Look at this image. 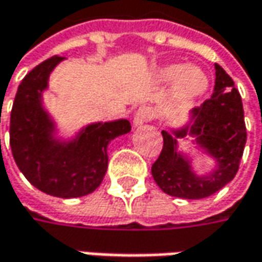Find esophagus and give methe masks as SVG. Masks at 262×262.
<instances>
[{"instance_id":"1","label":"esophagus","mask_w":262,"mask_h":262,"mask_svg":"<svg viewBox=\"0 0 262 262\" xmlns=\"http://www.w3.org/2000/svg\"><path fill=\"white\" fill-rule=\"evenodd\" d=\"M153 118V109L150 106H141L136 114H134V119H133V125L140 126L143 124L148 122Z\"/></svg>"}]
</instances>
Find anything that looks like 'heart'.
Returning <instances> with one entry per match:
<instances>
[{
  "mask_svg": "<svg viewBox=\"0 0 262 262\" xmlns=\"http://www.w3.org/2000/svg\"><path fill=\"white\" fill-rule=\"evenodd\" d=\"M159 78L166 83L179 81V93L185 99H194L198 96H203L208 89V77L200 70L198 67L182 66V64H173V66L163 67L159 71Z\"/></svg>",
  "mask_w": 262,
  "mask_h": 262,
  "instance_id": "obj_1",
  "label": "heart"
}]
</instances>
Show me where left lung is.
<instances>
[{"mask_svg":"<svg viewBox=\"0 0 262 262\" xmlns=\"http://www.w3.org/2000/svg\"><path fill=\"white\" fill-rule=\"evenodd\" d=\"M216 86L211 99L192 109L181 126L162 131L163 150L151 166V175L167 195L201 200L227 185L237 172L247 143L244 106L235 83L226 71L214 64ZM191 138L190 149L213 162L206 174L195 169V157L179 147Z\"/></svg>","mask_w":262,"mask_h":262,"instance_id":"obj_1","label":"left lung"}]
</instances>
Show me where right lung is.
<instances>
[{"mask_svg": "<svg viewBox=\"0 0 262 262\" xmlns=\"http://www.w3.org/2000/svg\"><path fill=\"white\" fill-rule=\"evenodd\" d=\"M64 56H52L35 67L20 83L10 119V146L26 179L39 191L59 198H77L93 192L107 170V146L128 134V119L97 121L61 136L48 112L43 95L49 77Z\"/></svg>", "mask_w": 262, "mask_h": 262, "instance_id": "add662e5", "label": "right lung"}]
</instances>
